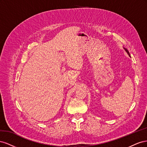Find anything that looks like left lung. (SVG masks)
Masks as SVG:
<instances>
[{
    "label": "left lung",
    "mask_w": 147,
    "mask_h": 147,
    "mask_svg": "<svg viewBox=\"0 0 147 147\" xmlns=\"http://www.w3.org/2000/svg\"><path fill=\"white\" fill-rule=\"evenodd\" d=\"M124 49H125V48H124ZM125 50H126V52L127 53V54L129 55V56H130V55H129V52H128V51H127V50H126V49H125Z\"/></svg>",
    "instance_id": "obj_1"
}]
</instances>
